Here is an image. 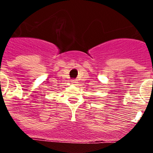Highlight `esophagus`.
<instances>
[{"instance_id":"esophagus-1","label":"esophagus","mask_w":153,"mask_h":153,"mask_svg":"<svg viewBox=\"0 0 153 153\" xmlns=\"http://www.w3.org/2000/svg\"><path fill=\"white\" fill-rule=\"evenodd\" d=\"M71 82H72L73 83H77V80H76V79H73Z\"/></svg>"}]
</instances>
